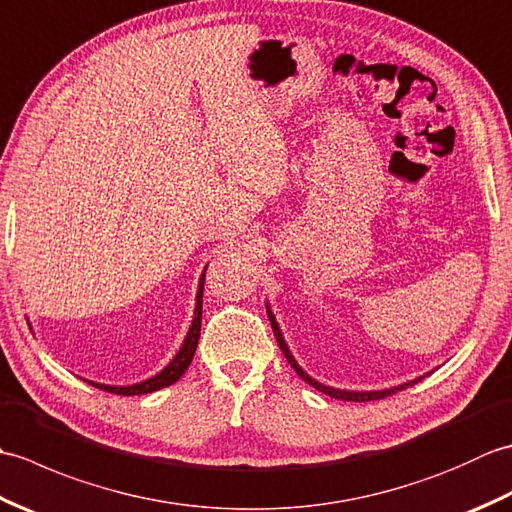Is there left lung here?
I'll list each match as a JSON object with an SVG mask.
<instances>
[{
    "label": "left lung",
    "mask_w": 512,
    "mask_h": 512,
    "mask_svg": "<svg viewBox=\"0 0 512 512\" xmlns=\"http://www.w3.org/2000/svg\"><path fill=\"white\" fill-rule=\"evenodd\" d=\"M266 310H268V319H270V325H273V332H275V339H277V343H279V347H281V352H284V356L288 358V363L295 367V372L299 374V378L301 380H306L308 385H312L314 389H319V391H323L325 396H332V398H336V400H350V402H367V400H380V398H387V396H391V394H396V391H400V389H405V387H411V385H416L418 380L422 378H416V380H409V383H405V385H398V387H389V389H383V391H345V389H334V387H328V385H321L319 380H314L312 376H308L306 372H303V369L299 367V363L295 361V356L290 354V350H288V345H286V341H284V334H281V330H279V325H277V321H275V317H273V312H270V308L266 306Z\"/></svg>",
    "instance_id": "8db88e82"
}]
</instances>
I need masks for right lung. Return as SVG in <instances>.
<instances>
[{
    "instance_id": "add662e5",
    "label": "right lung",
    "mask_w": 512,
    "mask_h": 512,
    "mask_svg": "<svg viewBox=\"0 0 512 512\" xmlns=\"http://www.w3.org/2000/svg\"><path fill=\"white\" fill-rule=\"evenodd\" d=\"M206 273V270H204ZM200 277V286H198V297H195V312H193V323L187 332V339H184L180 352L173 356V361L162 369L160 374L151 376L143 383H136V385H127V387H114V385H101V383H88L99 387L103 391H112V394L118 396H140V394H151V391H158L162 387H169L176 383V380L187 372L191 361H193V354H195V347H198V339H200V328H202V292H204V275Z\"/></svg>"
}]
</instances>
